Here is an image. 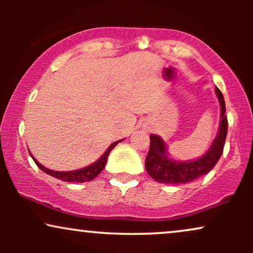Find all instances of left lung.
<instances>
[{
    "instance_id": "8db88e82",
    "label": "left lung",
    "mask_w": 253,
    "mask_h": 253,
    "mask_svg": "<svg viewBox=\"0 0 253 253\" xmlns=\"http://www.w3.org/2000/svg\"><path fill=\"white\" fill-rule=\"evenodd\" d=\"M216 96L219 98L221 117H220L219 132L210 150L202 157L195 161H175L170 158L168 153L167 144L164 143L161 136L150 135V151L145 161V168L147 173L155 179L156 182L164 183V184H182L199 178L215 167L217 161L222 155L223 145H225L226 135H227V118L225 112V100L219 89L215 88Z\"/></svg>"
}]
</instances>
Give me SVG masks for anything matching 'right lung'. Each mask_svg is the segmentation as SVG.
Wrapping results in <instances>:
<instances>
[{
    "label": "right lung",
    "mask_w": 253,
    "mask_h": 253,
    "mask_svg": "<svg viewBox=\"0 0 253 253\" xmlns=\"http://www.w3.org/2000/svg\"><path fill=\"white\" fill-rule=\"evenodd\" d=\"M120 141L123 140H119V141H115V143H113L107 149L106 152L103 153L102 156L100 157V158L97 159L95 163L88 165V167L83 168V169H80V170H74V171H54V170H50L47 169V168L42 167V164L39 163V162L37 161L36 158H34L33 155L30 153L32 156V158H33L34 163H36L38 167H39V169H42L43 172L48 173V175L56 177L58 179H62L64 182H76V183H83V182H89V181H92V179L96 177L98 173L101 172V171L103 170L104 165L107 163V159H108V156L110 153V151L114 149L117 145L120 143Z\"/></svg>",
    "instance_id": "right-lung-1"
}]
</instances>
